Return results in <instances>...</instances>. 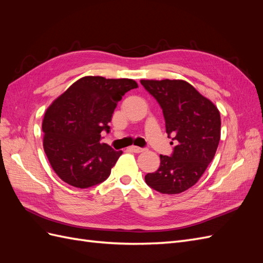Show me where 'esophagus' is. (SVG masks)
<instances>
[{"mask_svg": "<svg viewBox=\"0 0 263 263\" xmlns=\"http://www.w3.org/2000/svg\"><path fill=\"white\" fill-rule=\"evenodd\" d=\"M130 149L134 151V153L136 154H140V153H144L145 149L144 148H140V147H137V146H132Z\"/></svg>", "mask_w": 263, "mask_h": 263, "instance_id": "34e87169", "label": "esophagus"}]
</instances>
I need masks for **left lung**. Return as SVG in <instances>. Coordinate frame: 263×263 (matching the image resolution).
I'll return each mask as SVG.
<instances>
[{
	"label": "left lung",
	"instance_id": "8db88e82",
	"mask_svg": "<svg viewBox=\"0 0 263 263\" xmlns=\"http://www.w3.org/2000/svg\"><path fill=\"white\" fill-rule=\"evenodd\" d=\"M162 108L168 137L177 140L171 157L160 155V166L145 177L162 194H179L200 180L220 139V115L214 103L184 80H140Z\"/></svg>",
	"mask_w": 263,
	"mask_h": 263
}]
</instances>
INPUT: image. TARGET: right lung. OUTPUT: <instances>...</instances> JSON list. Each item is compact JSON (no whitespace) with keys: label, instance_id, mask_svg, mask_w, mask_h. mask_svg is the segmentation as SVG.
I'll use <instances>...</instances> for the list:
<instances>
[{"label":"right lung","instance_id":"add662e5","mask_svg":"<svg viewBox=\"0 0 263 263\" xmlns=\"http://www.w3.org/2000/svg\"><path fill=\"white\" fill-rule=\"evenodd\" d=\"M138 84L132 79H79L46 109L43 146L51 168L69 185L86 189L105 181L122 150L102 144L118 101Z\"/></svg>","mask_w":263,"mask_h":263}]
</instances>
